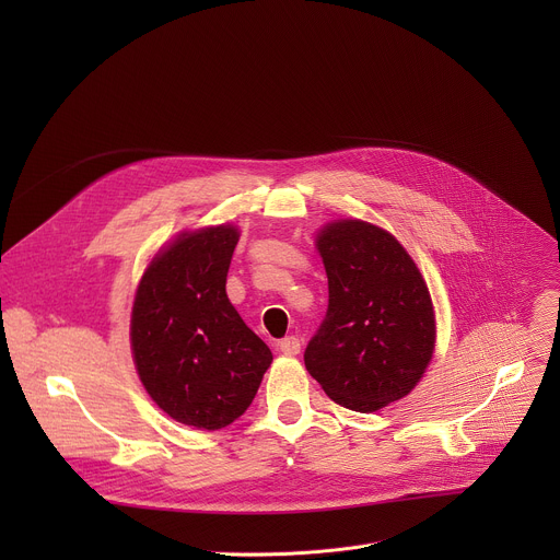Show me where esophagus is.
Listing matches in <instances>:
<instances>
[{"label":"esophagus","instance_id":"esophagus-1","mask_svg":"<svg viewBox=\"0 0 560 560\" xmlns=\"http://www.w3.org/2000/svg\"><path fill=\"white\" fill-rule=\"evenodd\" d=\"M279 350H281L285 357H294V354H299V350H301V341H299L296 337H285V339L279 341Z\"/></svg>","mask_w":560,"mask_h":560}]
</instances>
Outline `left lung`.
Returning a JSON list of instances; mask_svg holds the SVG:
<instances>
[{
  "label": "left lung",
  "instance_id": "left-lung-1",
  "mask_svg": "<svg viewBox=\"0 0 560 560\" xmlns=\"http://www.w3.org/2000/svg\"><path fill=\"white\" fill-rule=\"evenodd\" d=\"M328 310L303 361L335 404L376 412L404 398L434 350L428 285L396 238L365 221L330 223L316 236Z\"/></svg>",
  "mask_w": 560,
  "mask_h": 560
}]
</instances>
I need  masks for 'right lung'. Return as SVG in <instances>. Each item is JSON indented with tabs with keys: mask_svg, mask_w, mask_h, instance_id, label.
<instances>
[{
	"mask_svg": "<svg viewBox=\"0 0 560 560\" xmlns=\"http://www.w3.org/2000/svg\"><path fill=\"white\" fill-rule=\"evenodd\" d=\"M236 242L232 225L182 234L137 288L130 341L139 378L184 425L219 430L236 421L272 363L225 294Z\"/></svg>",
	"mask_w": 560,
	"mask_h": 560,
	"instance_id": "1",
	"label": "right lung"
}]
</instances>
